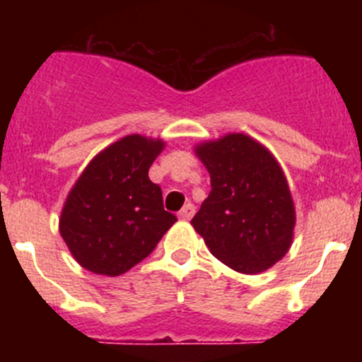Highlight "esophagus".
Returning a JSON list of instances; mask_svg holds the SVG:
<instances>
[{"label":"esophagus","instance_id":"1","mask_svg":"<svg viewBox=\"0 0 362 362\" xmlns=\"http://www.w3.org/2000/svg\"><path fill=\"white\" fill-rule=\"evenodd\" d=\"M194 214H196V206H194L192 203H187L183 209L179 210V217H181L183 221L192 219V217H194Z\"/></svg>","mask_w":362,"mask_h":362}]
</instances>
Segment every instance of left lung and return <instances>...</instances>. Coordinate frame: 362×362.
<instances>
[{"label": "left lung", "mask_w": 362, "mask_h": 362, "mask_svg": "<svg viewBox=\"0 0 362 362\" xmlns=\"http://www.w3.org/2000/svg\"><path fill=\"white\" fill-rule=\"evenodd\" d=\"M196 152L209 170L212 190L192 226L232 270L259 274L274 267L288 252L296 226L279 163L245 134L203 143Z\"/></svg>", "instance_id": "left-lung-1"}]
</instances>
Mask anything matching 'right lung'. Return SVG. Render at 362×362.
<instances>
[{
  "label": "right lung",
  "instance_id": "obj_1",
  "mask_svg": "<svg viewBox=\"0 0 362 362\" xmlns=\"http://www.w3.org/2000/svg\"><path fill=\"white\" fill-rule=\"evenodd\" d=\"M165 143L127 136L98 153L63 206L59 232L86 270L121 276L158 246L177 217L163 209V192L148 168Z\"/></svg>",
  "mask_w": 362,
  "mask_h": 362
}]
</instances>
